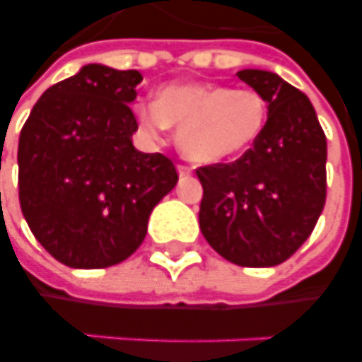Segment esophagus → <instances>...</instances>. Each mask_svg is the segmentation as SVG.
<instances>
[{"mask_svg": "<svg viewBox=\"0 0 362 362\" xmlns=\"http://www.w3.org/2000/svg\"><path fill=\"white\" fill-rule=\"evenodd\" d=\"M177 173L181 177H189L193 173V168H191V165H185V163H179V165H177Z\"/></svg>", "mask_w": 362, "mask_h": 362, "instance_id": "obj_1", "label": "esophagus"}]
</instances>
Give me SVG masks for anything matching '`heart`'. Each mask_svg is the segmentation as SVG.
Here are the masks:
<instances>
[{
  "label": "heart",
  "instance_id": "b5f03b06",
  "mask_svg": "<svg viewBox=\"0 0 362 362\" xmlns=\"http://www.w3.org/2000/svg\"><path fill=\"white\" fill-rule=\"evenodd\" d=\"M136 120L158 138L179 127L177 144L199 163L235 160L259 140L267 122V103L253 89L183 81L161 87L156 103L136 105Z\"/></svg>",
  "mask_w": 362,
  "mask_h": 362
}]
</instances>
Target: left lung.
I'll use <instances>...</instances> for the list:
<instances>
[{
	"label": "left lung",
	"instance_id": "8db88e82",
	"mask_svg": "<svg viewBox=\"0 0 362 362\" xmlns=\"http://www.w3.org/2000/svg\"><path fill=\"white\" fill-rule=\"evenodd\" d=\"M238 78L267 103L259 140L234 163L197 169L199 224L210 247L240 267H275L306 242L325 204L327 142L300 89L273 71Z\"/></svg>",
	"mask_w": 362,
	"mask_h": 362
}]
</instances>
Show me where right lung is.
Masks as SVG:
<instances>
[{
  "instance_id": "1",
  "label": "right lung",
  "mask_w": 362,
  "mask_h": 362,
  "mask_svg": "<svg viewBox=\"0 0 362 362\" xmlns=\"http://www.w3.org/2000/svg\"><path fill=\"white\" fill-rule=\"evenodd\" d=\"M140 71L87 64L48 87L19 136V202L38 243L74 269L117 265L144 242L175 187L173 161L138 152Z\"/></svg>"
}]
</instances>
